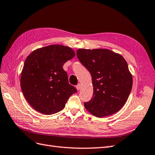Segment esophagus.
<instances>
[{
    "instance_id": "obj_1",
    "label": "esophagus",
    "mask_w": 155,
    "mask_h": 155,
    "mask_svg": "<svg viewBox=\"0 0 155 155\" xmlns=\"http://www.w3.org/2000/svg\"><path fill=\"white\" fill-rule=\"evenodd\" d=\"M76 88H77V90H81V88H82V86H81V84H78V85H77V86H76Z\"/></svg>"
}]
</instances>
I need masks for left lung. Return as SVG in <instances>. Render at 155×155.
Masks as SVG:
<instances>
[{"label": "left lung", "instance_id": "1", "mask_svg": "<svg viewBox=\"0 0 155 155\" xmlns=\"http://www.w3.org/2000/svg\"><path fill=\"white\" fill-rule=\"evenodd\" d=\"M77 55L91 75L94 94L84 107L92 115L114 114L126 103L132 87V76L125 58L107 48H79Z\"/></svg>", "mask_w": 155, "mask_h": 155}]
</instances>
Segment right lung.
<instances>
[{
  "label": "right lung",
  "instance_id": "add662e5",
  "mask_svg": "<svg viewBox=\"0 0 155 155\" xmlns=\"http://www.w3.org/2000/svg\"><path fill=\"white\" fill-rule=\"evenodd\" d=\"M71 48L51 45L34 51L25 60L21 71V87L26 100L43 114L61 111L77 89L69 84L62 65L72 59Z\"/></svg>",
  "mask_w": 155,
  "mask_h": 155
}]
</instances>
